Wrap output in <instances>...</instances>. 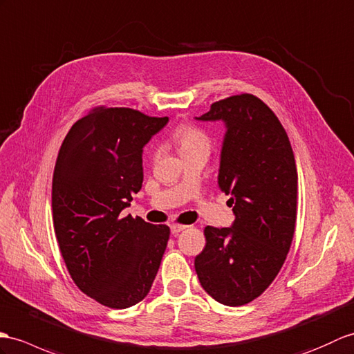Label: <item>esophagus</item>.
<instances>
[{
    "mask_svg": "<svg viewBox=\"0 0 354 354\" xmlns=\"http://www.w3.org/2000/svg\"><path fill=\"white\" fill-rule=\"evenodd\" d=\"M187 226L185 225H179V223H174L170 226V231H171V234L174 235H178L180 231H184Z\"/></svg>",
    "mask_w": 354,
    "mask_h": 354,
    "instance_id": "obj_1",
    "label": "esophagus"
}]
</instances>
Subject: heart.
Segmentation results:
<instances>
[{
  "label": "heart",
  "instance_id": "obj_1",
  "mask_svg": "<svg viewBox=\"0 0 354 354\" xmlns=\"http://www.w3.org/2000/svg\"><path fill=\"white\" fill-rule=\"evenodd\" d=\"M174 143L176 145L180 155H188L193 152H208L211 151V137L207 131L193 123H183L174 131Z\"/></svg>",
  "mask_w": 354,
  "mask_h": 354
}]
</instances>
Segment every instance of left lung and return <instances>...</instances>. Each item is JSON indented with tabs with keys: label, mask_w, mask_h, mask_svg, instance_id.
<instances>
[{
	"label": "left lung",
	"mask_w": 354,
	"mask_h": 354,
	"mask_svg": "<svg viewBox=\"0 0 354 354\" xmlns=\"http://www.w3.org/2000/svg\"><path fill=\"white\" fill-rule=\"evenodd\" d=\"M199 120H223L218 185L231 194L232 227H205L194 258L201 285L226 306H243L264 292L290 252L297 220V167L281 120L250 93L211 104Z\"/></svg>",
	"instance_id": "left-lung-1"
}]
</instances>
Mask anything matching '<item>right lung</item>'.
I'll use <instances>...</instances> for the list:
<instances>
[{
    "instance_id": "1",
    "label": "right lung",
    "mask_w": 354,
    "mask_h": 354,
    "mask_svg": "<svg viewBox=\"0 0 354 354\" xmlns=\"http://www.w3.org/2000/svg\"><path fill=\"white\" fill-rule=\"evenodd\" d=\"M167 118L101 105L73 123L53 175V220L78 288L104 306L142 301L167 248L170 227L120 217L143 183L142 152Z\"/></svg>"
}]
</instances>
